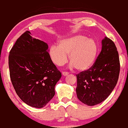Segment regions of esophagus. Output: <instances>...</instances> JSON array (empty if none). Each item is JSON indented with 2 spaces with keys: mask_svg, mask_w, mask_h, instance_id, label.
Returning a JSON list of instances; mask_svg holds the SVG:
<instances>
[{
  "mask_svg": "<svg viewBox=\"0 0 128 128\" xmlns=\"http://www.w3.org/2000/svg\"><path fill=\"white\" fill-rule=\"evenodd\" d=\"M68 74H69V72H66V71H63V72H62V74L64 76H67Z\"/></svg>",
  "mask_w": 128,
  "mask_h": 128,
  "instance_id": "1",
  "label": "esophagus"
}]
</instances>
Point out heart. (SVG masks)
<instances>
[{
  "label": "heart",
  "instance_id": "obj_1",
  "mask_svg": "<svg viewBox=\"0 0 128 128\" xmlns=\"http://www.w3.org/2000/svg\"><path fill=\"white\" fill-rule=\"evenodd\" d=\"M98 46L92 39L84 35H74L60 40L58 46L53 45L49 54L52 60L58 66H63L70 60L71 66L79 71H85L93 65L96 58Z\"/></svg>",
  "mask_w": 128,
  "mask_h": 128
}]
</instances>
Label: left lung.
Listing matches in <instances>:
<instances>
[{"mask_svg": "<svg viewBox=\"0 0 128 128\" xmlns=\"http://www.w3.org/2000/svg\"><path fill=\"white\" fill-rule=\"evenodd\" d=\"M120 64L118 52L113 41L102 40V49L89 69L76 75L78 98L84 104L94 106L108 98L118 80Z\"/></svg>", "mask_w": 128, "mask_h": 128, "instance_id": "1", "label": "left lung"}]
</instances>
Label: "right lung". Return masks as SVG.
<instances>
[{
    "label": "right lung",
    "instance_id": "add662e5",
    "mask_svg": "<svg viewBox=\"0 0 128 128\" xmlns=\"http://www.w3.org/2000/svg\"><path fill=\"white\" fill-rule=\"evenodd\" d=\"M26 31L10 52L12 83L20 100L36 108L44 107L55 94V86L62 74L53 64L48 45Z\"/></svg>",
    "mask_w": 128,
    "mask_h": 128
}]
</instances>
